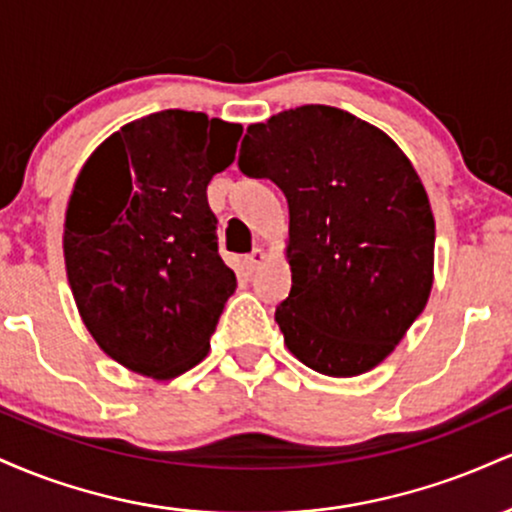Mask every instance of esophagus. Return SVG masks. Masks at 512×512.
Returning a JSON list of instances; mask_svg holds the SVG:
<instances>
[{"mask_svg":"<svg viewBox=\"0 0 512 512\" xmlns=\"http://www.w3.org/2000/svg\"><path fill=\"white\" fill-rule=\"evenodd\" d=\"M264 262V250L262 248H255L250 252L248 257H245V264H248V269L250 272H255L257 267H260V264Z\"/></svg>","mask_w":512,"mask_h":512,"instance_id":"obj_1","label":"esophagus"}]
</instances>
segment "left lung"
<instances>
[{"instance_id":"1","label":"left lung","mask_w":512,"mask_h":512,"mask_svg":"<svg viewBox=\"0 0 512 512\" xmlns=\"http://www.w3.org/2000/svg\"><path fill=\"white\" fill-rule=\"evenodd\" d=\"M238 168L289 202L291 293L284 342L322 375L375 368L426 308L433 286L428 195L383 129L330 105H301L248 127Z\"/></svg>"}]
</instances>
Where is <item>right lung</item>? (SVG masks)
<instances>
[{
	"label": "right lung",
	"instance_id": "1",
	"mask_svg": "<svg viewBox=\"0 0 512 512\" xmlns=\"http://www.w3.org/2000/svg\"><path fill=\"white\" fill-rule=\"evenodd\" d=\"M243 127L161 110L129 122L81 168L64 219V264L86 330L113 361L178 378L209 351L236 291L207 185Z\"/></svg>",
	"mask_w": 512,
	"mask_h": 512
}]
</instances>
